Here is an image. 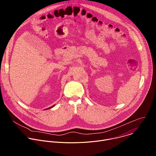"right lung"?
I'll use <instances>...</instances> for the list:
<instances>
[{"label":"right lung","mask_w":156,"mask_h":156,"mask_svg":"<svg viewBox=\"0 0 156 156\" xmlns=\"http://www.w3.org/2000/svg\"><path fill=\"white\" fill-rule=\"evenodd\" d=\"M55 106V105H53V106H51V107H50V108H47V109H45V110H47V109H51V108H53V107H54V106Z\"/></svg>","instance_id":"1"}]
</instances>
